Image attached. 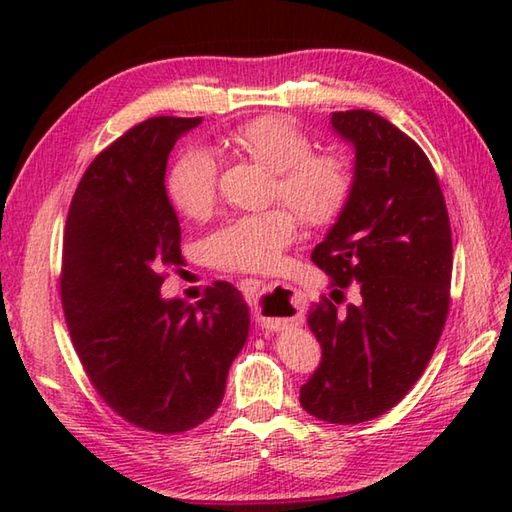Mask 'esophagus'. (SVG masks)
I'll return each instance as SVG.
<instances>
[{
  "label": "esophagus",
  "mask_w": 512,
  "mask_h": 512,
  "mask_svg": "<svg viewBox=\"0 0 512 512\" xmlns=\"http://www.w3.org/2000/svg\"><path fill=\"white\" fill-rule=\"evenodd\" d=\"M266 281L262 279H242L239 281V290H242V295L248 303H257L259 297H262V292L266 290Z\"/></svg>",
  "instance_id": "34e87169"
}]
</instances>
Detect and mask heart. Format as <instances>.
<instances>
[{
	"mask_svg": "<svg viewBox=\"0 0 512 512\" xmlns=\"http://www.w3.org/2000/svg\"><path fill=\"white\" fill-rule=\"evenodd\" d=\"M237 154L273 171V200L286 202L299 220L321 228L336 222L354 193V169L332 151H312L306 129L286 116H257L226 136ZM169 198L191 220L209 217L217 200V162L204 149L176 160L167 180ZM292 210V211H293ZM291 211V212H292ZM286 206L226 220L206 242L211 264L222 270H270L297 235V216Z\"/></svg>",
	"mask_w": 512,
	"mask_h": 512,
	"instance_id": "1",
	"label": "heart"
}]
</instances>
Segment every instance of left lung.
<instances>
[{"instance_id":"obj_1","label":"left lung","mask_w":512,"mask_h":512,"mask_svg":"<svg viewBox=\"0 0 512 512\" xmlns=\"http://www.w3.org/2000/svg\"><path fill=\"white\" fill-rule=\"evenodd\" d=\"M356 149L354 193L312 262L336 288L308 314L323 358L301 407L332 424L383 416L416 385L440 341L451 301L447 204L427 154L387 118L334 112ZM355 301L343 309L342 290Z\"/></svg>"}]
</instances>
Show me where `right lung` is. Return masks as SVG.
<instances>
[{
	"mask_svg": "<svg viewBox=\"0 0 512 512\" xmlns=\"http://www.w3.org/2000/svg\"><path fill=\"white\" fill-rule=\"evenodd\" d=\"M200 123L156 116L114 140L85 169L63 235L61 303L85 374L123 420L167 436L220 407L250 325L228 281L195 306L160 297L165 268L182 262L167 160Z\"/></svg>",
	"mask_w": 512,
	"mask_h": 512,
	"instance_id": "add662e5",
	"label": "right lung"
}]
</instances>
